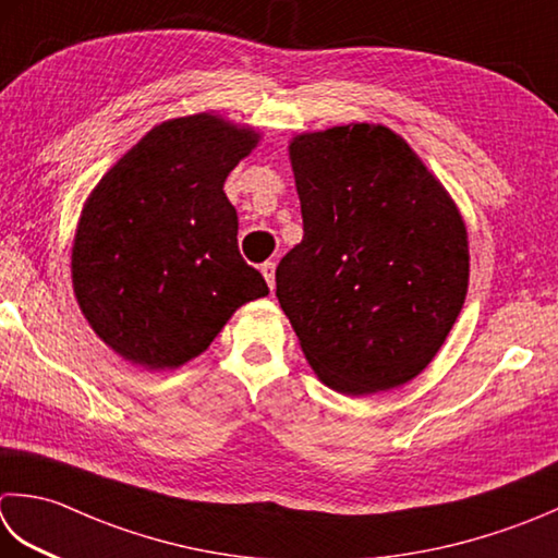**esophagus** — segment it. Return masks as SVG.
Instances as JSON below:
<instances>
[{"instance_id":"obj_1","label":"esophagus","mask_w":558,"mask_h":558,"mask_svg":"<svg viewBox=\"0 0 558 558\" xmlns=\"http://www.w3.org/2000/svg\"><path fill=\"white\" fill-rule=\"evenodd\" d=\"M260 272H264L268 288H270V290L276 288V264H272V260H266V264L260 266Z\"/></svg>"}]
</instances>
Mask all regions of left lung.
Masks as SVG:
<instances>
[{"label": "left lung", "mask_w": 558, "mask_h": 558, "mask_svg": "<svg viewBox=\"0 0 558 558\" xmlns=\"http://www.w3.org/2000/svg\"><path fill=\"white\" fill-rule=\"evenodd\" d=\"M304 236L276 270L302 353L345 397L397 389L438 355L469 288L452 195L387 125L290 140Z\"/></svg>", "instance_id": "obj_1"}]
</instances>
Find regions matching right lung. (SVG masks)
I'll return each mask as SVG.
<instances>
[{
	"label": "right lung",
	"instance_id": "right-lung-1",
	"mask_svg": "<svg viewBox=\"0 0 558 558\" xmlns=\"http://www.w3.org/2000/svg\"><path fill=\"white\" fill-rule=\"evenodd\" d=\"M260 133L217 113L171 118L120 157L86 198L72 288L94 333L145 369L198 357L268 286L236 246L225 181Z\"/></svg>",
	"mask_w": 558,
	"mask_h": 558
}]
</instances>
